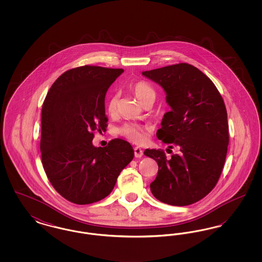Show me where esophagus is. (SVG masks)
<instances>
[{
	"label": "esophagus",
	"instance_id": "1",
	"mask_svg": "<svg viewBox=\"0 0 262 262\" xmlns=\"http://www.w3.org/2000/svg\"><path fill=\"white\" fill-rule=\"evenodd\" d=\"M135 156L137 157V158H140V157H142V155H143V151L141 148H139V147H135Z\"/></svg>",
	"mask_w": 262,
	"mask_h": 262
}]
</instances>
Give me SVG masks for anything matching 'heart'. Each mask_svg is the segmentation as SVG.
I'll return each instance as SVG.
<instances>
[{
	"label": "heart",
	"mask_w": 262,
	"mask_h": 262,
	"mask_svg": "<svg viewBox=\"0 0 262 262\" xmlns=\"http://www.w3.org/2000/svg\"><path fill=\"white\" fill-rule=\"evenodd\" d=\"M132 91L135 93L137 99L143 105L144 103L151 102L153 103L156 98V91L152 85L145 81H137L132 84ZM119 105V95L117 93H113L107 102V111L109 114H115L118 111ZM119 133L127 138L129 141L135 143H142L145 141L147 137V127L143 125H137L134 123L125 124L120 127Z\"/></svg>",
	"instance_id": "obj_1"
}]
</instances>
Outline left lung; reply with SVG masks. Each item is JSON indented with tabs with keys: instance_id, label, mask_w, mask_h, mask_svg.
I'll return each mask as SVG.
<instances>
[{
	"instance_id": "1",
	"label": "left lung",
	"mask_w": 262,
	"mask_h": 262,
	"mask_svg": "<svg viewBox=\"0 0 262 262\" xmlns=\"http://www.w3.org/2000/svg\"><path fill=\"white\" fill-rule=\"evenodd\" d=\"M166 93L171 110L165 113L156 136L180 148L166 158L162 150L146 149L144 155L158 164L150 184L152 194L174 206L192 204L216 186L229 145V125L224 101L211 79L186 62L142 72Z\"/></svg>"
}]
</instances>
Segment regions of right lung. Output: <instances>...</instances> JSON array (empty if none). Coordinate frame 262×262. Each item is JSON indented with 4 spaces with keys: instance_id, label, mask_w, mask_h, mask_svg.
<instances>
[{
    "instance_id": "1",
    "label": "right lung",
    "mask_w": 262,
    "mask_h": 262,
    "mask_svg": "<svg viewBox=\"0 0 262 262\" xmlns=\"http://www.w3.org/2000/svg\"><path fill=\"white\" fill-rule=\"evenodd\" d=\"M123 69L83 66L63 73L51 86L41 113L40 151L54 188L75 204L108 196L135 151L116 138L105 147L92 143L94 132L105 130L107 90Z\"/></svg>"
}]
</instances>
